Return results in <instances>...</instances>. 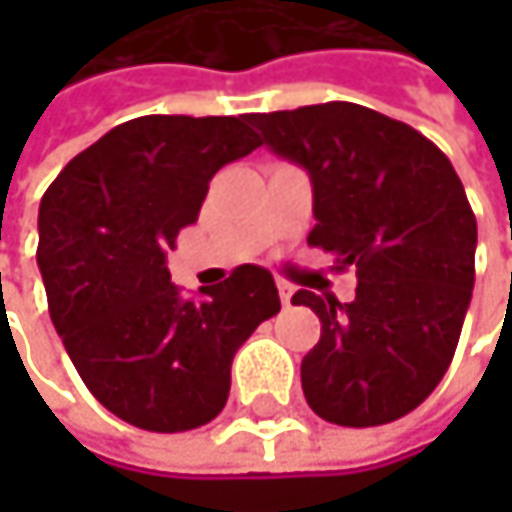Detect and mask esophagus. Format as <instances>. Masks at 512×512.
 <instances>
[{
	"label": "esophagus",
	"instance_id": "1",
	"mask_svg": "<svg viewBox=\"0 0 512 512\" xmlns=\"http://www.w3.org/2000/svg\"><path fill=\"white\" fill-rule=\"evenodd\" d=\"M275 287H278V296H281V302H284V305H290V299H293L296 287H293L290 281H284V278H278V281H275Z\"/></svg>",
	"mask_w": 512,
	"mask_h": 512
}]
</instances>
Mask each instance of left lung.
<instances>
[{
  "label": "left lung",
  "mask_w": 512,
  "mask_h": 512,
  "mask_svg": "<svg viewBox=\"0 0 512 512\" xmlns=\"http://www.w3.org/2000/svg\"><path fill=\"white\" fill-rule=\"evenodd\" d=\"M249 124L311 177L308 246L358 278L353 302L293 296L323 326L302 358L308 406L341 427L409 415L442 382L474 287L477 222L451 159L409 124L344 100Z\"/></svg>",
  "instance_id": "1"
}]
</instances>
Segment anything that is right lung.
<instances>
[{"instance_id": "1", "label": "right lung", "mask_w": 512, "mask_h": 512, "mask_svg": "<svg viewBox=\"0 0 512 512\" xmlns=\"http://www.w3.org/2000/svg\"><path fill=\"white\" fill-rule=\"evenodd\" d=\"M255 148L246 115H145L73 156L41 198L38 266L55 332L88 391L133 427L210 424L237 350L281 311L263 266H237L201 299H183L165 266L213 174Z\"/></svg>"}]
</instances>
